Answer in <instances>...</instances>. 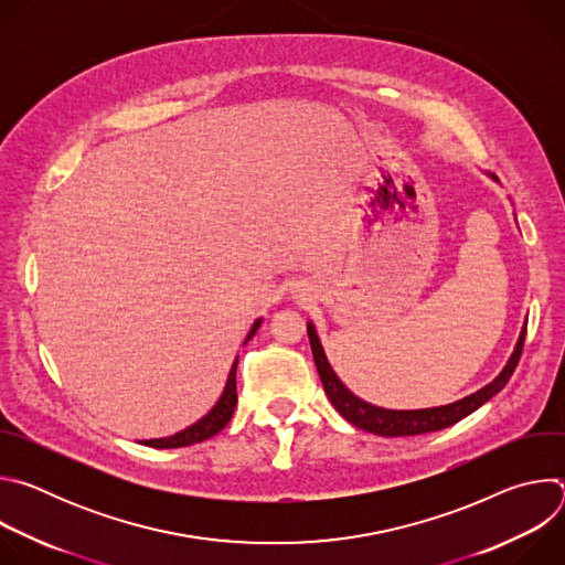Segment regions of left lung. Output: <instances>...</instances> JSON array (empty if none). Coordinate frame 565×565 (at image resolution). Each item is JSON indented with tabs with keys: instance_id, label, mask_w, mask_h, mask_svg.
<instances>
[{
	"instance_id": "left-lung-1",
	"label": "left lung",
	"mask_w": 565,
	"mask_h": 565,
	"mask_svg": "<svg viewBox=\"0 0 565 565\" xmlns=\"http://www.w3.org/2000/svg\"><path fill=\"white\" fill-rule=\"evenodd\" d=\"M308 340H310V349H312V358H315V366L321 377V384H324V391L331 399V405L340 412V416H344L358 429H364L375 436H418V434H429V431H438V429L456 425L458 420H462L465 416L476 412L480 405H486L492 395H497L508 384V380L512 377V373L521 360L525 329L521 331L516 349L497 380H492L488 386H482L480 391H476L458 402H451V405L416 409V412H391V409H382V407L369 405V402L360 399L342 384V380L331 369L327 353H324V349H321V342H319L310 321H308Z\"/></svg>"
}]
</instances>
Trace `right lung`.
<instances>
[{
  "mask_svg": "<svg viewBox=\"0 0 565 565\" xmlns=\"http://www.w3.org/2000/svg\"><path fill=\"white\" fill-rule=\"evenodd\" d=\"M262 327V319H257L246 342L253 340V335L257 333V329ZM236 364H238V358L234 360L232 369H230V375H227V382H225V388L218 397L216 405L212 407V412H207V416H203L199 423H194L192 427L170 436V438H156V440H145L142 445L147 447H156V449H174V447H188V445H194V443H203L212 436H216L232 418L234 414V407H236Z\"/></svg>",
  "mask_w": 565,
  "mask_h": 565,
  "instance_id": "1",
  "label": "right lung"
}]
</instances>
